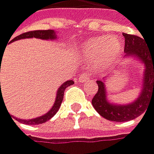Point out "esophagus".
Returning a JSON list of instances; mask_svg holds the SVG:
<instances>
[{
  "label": "esophagus",
  "instance_id": "34e87169",
  "mask_svg": "<svg viewBox=\"0 0 154 154\" xmlns=\"http://www.w3.org/2000/svg\"><path fill=\"white\" fill-rule=\"evenodd\" d=\"M79 80H80L81 83H83V82H88V81H90V76L88 75V74H87V73L81 74V76H80V78H79Z\"/></svg>",
  "mask_w": 154,
  "mask_h": 154
}]
</instances>
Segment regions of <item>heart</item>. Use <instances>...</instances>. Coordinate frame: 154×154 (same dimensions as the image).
Returning <instances> with one entry per match:
<instances>
[{"mask_svg": "<svg viewBox=\"0 0 154 154\" xmlns=\"http://www.w3.org/2000/svg\"><path fill=\"white\" fill-rule=\"evenodd\" d=\"M122 48L123 44L118 37L102 35L84 42L80 50L85 58L93 59L95 67L103 69L118 58Z\"/></svg>", "mask_w": 154, "mask_h": 154, "instance_id": "b5f03b06", "label": "heart"}]
</instances>
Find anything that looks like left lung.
<instances>
[{
  "mask_svg": "<svg viewBox=\"0 0 154 154\" xmlns=\"http://www.w3.org/2000/svg\"><path fill=\"white\" fill-rule=\"evenodd\" d=\"M125 57H133L141 61L144 66L142 91L134 102L128 105H114L106 99L104 79L97 81L98 91L91 101L93 108L106 120L114 122H126L133 120L146 111L149 99H154V50H150L145 45L142 38L135 35L126 34Z\"/></svg>",
  "mask_w": 154,
  "mask_h": 154,
  "instance_id": "obj_1",
  "label": "left lung"
}]
</instances>
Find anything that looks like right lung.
Wrapping results in <instances>:
<instances>
[{"mask_svg":"<svg viewBox=\"0 0 154 154\" xmlns=\"http://www.w3.org/2000/svg\"><path fill=\"white\" fill-rule=\"evenodd\" d=\"M26 38H38V39H42V40H54L56 39V34L54 32V30H34V31H28V32H24L19 36L15 37L13 39L11 42H14V41L17 40H20V39H26ZM1 84V83H0ZM74 82L72 80L69 81H66L65 83L62 84V86L59 88V89L57 90V94H56V99H55V103L53 105V106L51 108V109L45 113L43 116H40L37 118H33V119H29V120H24V119H18L16 118V120L18 122H21L23 123V124H26V125H39V124H43V123L48 121L50 118L53 117L56 112L59 110L61 104L63 102V98H64V91L65 89L73 85ZM0 98L2 99V94H1Z\"/></svg>","mask_w":154,"mask_h":154,"instance_id":"right-lung-1","label":"right lung"}]
</instances>
